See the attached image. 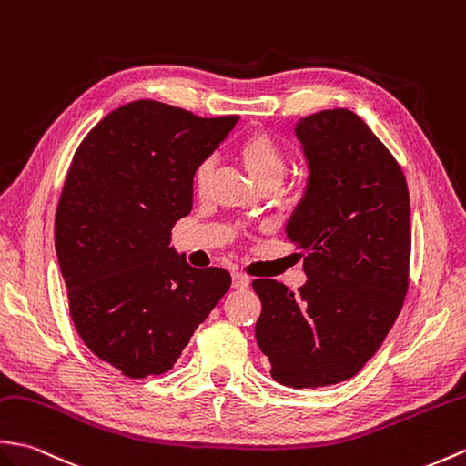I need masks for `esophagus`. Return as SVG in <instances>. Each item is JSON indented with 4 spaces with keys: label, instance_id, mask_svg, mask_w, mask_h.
I'll return each instance as SVG.
<instances>
[{
    "label": "esophagus",
    "instance_id": "obj_1",
    "mask_svg": "<svg viewBox=\"0 0 466 466\" xmlns=\"http://www.w3.org/2000/svg\"><path fill=\"white\" fill-rule=\"evenodd\" d=\"M248 284H250V278H248L246 274H242V272L232 274V286L236 289H244V288H248Z\"/></svg>",
    "mask_w": 466,
    "mask_h": 466
}]
</instances>
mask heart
Wrapping results in <instances>:
<instances>
[{
	"instance_id": "1",
	"label": "heart",
	"mask_w": 466,
	"mask_h": 466,
	"mask_svg": "<svg viewBox=\"0 0 466 466\" xmlns=\"http://www.w3.org/2000/svg\"><path fill=\"white\" fill-rule=\"evenodd\" d=\"M236 158L242 162V167L248 170L259 187H272L276 188L279 182L284 180L288 170V158L284 148L279 147L278 140L262 131V128H254V131L246 133L234 147ZM212 178V162L202 160L200 165L194 168V188L198 194H204L208 188Z\"/></svg>"
}]
</instances>
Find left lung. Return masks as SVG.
I'll use <instances>...</instances> for the list:
<instances>
[{
	"label": "left lung",
	"instance_id": "8db88e82",
	"mask_svg": "<svg viewBox=\"0 0 466 466\" xmlns=\"http://www.w3.org/2000/svg\"><path fill=\"white\" fill-rule=\"evenodd\" d=\"M296 135L311 175L288 236L308 284L294 294L254 279L256 339L278 383L318 389L360 373L393 328L409 289L410 208L401 167L355 113L309 115Z\"/></svg>",
	"mask_w": 466,
	"mask_h": 466
}]
</instances>
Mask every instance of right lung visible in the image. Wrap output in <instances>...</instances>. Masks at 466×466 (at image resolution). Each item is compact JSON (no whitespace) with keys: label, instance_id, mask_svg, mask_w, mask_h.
I'll list each match as a JSON object with an SVG mask.
<instances>
[{"label":"right lung","instance_id":"1","mask_svg":"<svg viewBox=\"0 0 466 466\" xmlns=\"http://www.w3.org/2000/svg\"><path fill=\"white\" fill-rule=\"evenodd\" d=\"M238 116L167 103L118 106L81 140L56 214V250L79 338L140 380L172 370L230 289L222 268H192L170 230L192 210V177Z\"/></svg>","mask_w":466,"mask_h":466}]
</instances>
